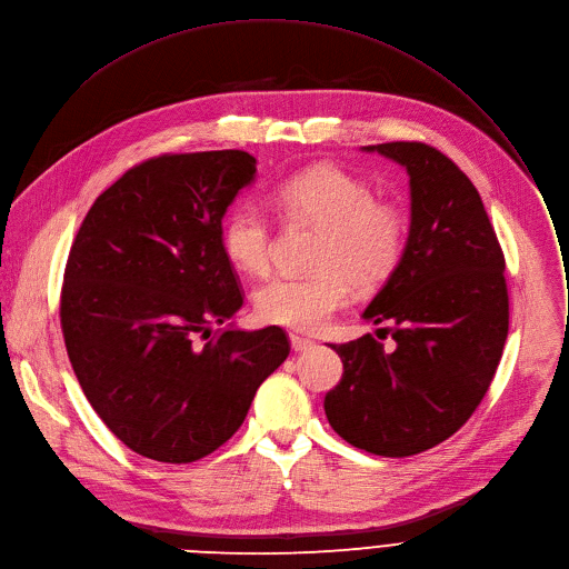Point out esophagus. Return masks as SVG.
<instances>
[{"mask_svg":"<svg viewBox=\"0 0 569 569\" xmlns=\"http://www.w3.org/2000/svg\"><path fill=\"white\" fill-rule=\"evenodd\" d=\"M313 340H308V338H301V336H290V347L295 349V351H308V349H313Z\"/></svg>","mask_w":569,"mask_h":569,"instance_id":"1","label":"esophagus"}]
</instances>
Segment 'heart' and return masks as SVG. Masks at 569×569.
<instances>
[{"label":"heart","mask_w":569,"mask_h":569,"mask_svg":"<svg viewBox=\"0 0 569 569\" xmlns=\"http://www.w3.org/2000/svg\"><path fill=\"white\" fill-rule=\"evenodd\" d=\"M288 220L320 227L308 277H274L253 292L256 316L268 325L316 333L349 301L351 286L372 290L399 266L406 218L399 206L372 199L368 183L336 166H311L283 179L274 192ZM224 256L244 274L270 266V222L253 203H240L222 224Z\"/></svg>","instance_id":"b5f03b06"}]
</instances>
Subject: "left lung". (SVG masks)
I'll return each mask as SVG.
<instances>
[{
    "label": "left lung",
    "instance_id": "left-lung-1",
    "mask_svg": "<svg viewBox=\"0 0 569 569\" xmlns=\"http://www.w3.org/2000/svg\"><path fill=\"white\" fill-rule=\"evenodd\" d=\"M363 151L408 174L401 261L363 311L390 325L395 347L370 333L331 345L345 372L325 412L349 445L401 458L453 436L488 392L508 336L506 266L477 188L442 151L425 142Z\"/></svg>",
    "mask_w": 569,
    "mask_h": 569
}]
</instances>
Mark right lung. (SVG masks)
I'll return each mask as SVG.
<instances>
[{
    "label": "right lung",
    "instance_id": "add662e5",
    "mask_svg": "<svg viewBox=\"0 0 569 569\" xmlns=\"http://www.w3.org/2000/svg\"><path fill=\"white\" fill-rule=\"evenodd\" d=\"M253 179L256 159L238 149L144 161L94 199L72 242L61 292L72 370L101 422L151 460L224 445L290 353L279 327L229 322L242 295L222 218Z\"/></svg>",
    "mask_w": 569,
    "mask_h": 569
}]
</instances>
